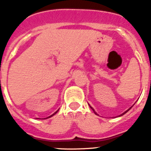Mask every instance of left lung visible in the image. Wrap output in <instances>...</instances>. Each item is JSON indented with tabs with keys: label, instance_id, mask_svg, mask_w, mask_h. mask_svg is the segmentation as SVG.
Returning <instances> with one entry per match:
<instances>
[{
	"label": "left lung",
	"instance_id": "left-lung-1",
	"mask_svg": "<svg viewBox=\"0 0 151 151\" xmlns=\"http://www.w3.org/2000/svg\"><path fill=\"white\" fill-rule=\"evenodd\" d=\"M88 105H89V106H90V107H91V110H93V111H94V113H95L96 115H98V114H97V113H96V112H95V110H94V109H93V108H92V107H91V105H90V104H88ZM132 106H131V107H130V108H129V110H126V111H125V112H124V113H122V114H121V115H119V116H121L124 115V114H125V113H127V112H128V111H129V110H130V109H131V108H132Z\"/></svg>",
	"mask_w": 151,
	"mask_h": 151
}]
</instances>
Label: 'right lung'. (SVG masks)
Returning a JSON list of instances; mask_svg holds the SVG:
<instances>
[{"mask_svg": "<svg viewBox=\"0 0 151 151\" xmlns=\"http://www.w3.org/2000/svg\"><path fill=\"white\" fill-rule=\"evenodd\" d=\"M59 110H60V109H59ZM59 110H57V111H56V112H55V113H54V114H52V115H51V116H48V117H47V118H50V117H51V116H54V115H55L56 113H57V112L59 111ZM47 118H46V119H47ZM37 119H38V118H37Z\"/></svg>", "mask_w": 151, "mask_h": 151, "instance_id": "obj_1", "label": "right lung"}]
</instances>
